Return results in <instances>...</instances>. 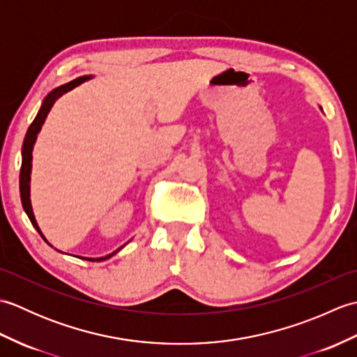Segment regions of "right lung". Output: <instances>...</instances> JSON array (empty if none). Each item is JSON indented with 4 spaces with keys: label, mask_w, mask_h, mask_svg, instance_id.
I'll return each instance as SVG.
<instances>
[{
    "label": "right lung",
    "mask_w": 357,
    "mask_h": 357,
    "mask_svg": "<svg viewBox=\"0 0 357 357\" xmlns=\"http://www.w3.org/2000/svg\"><path fill=\"white\" fill-rule=\"evenodd\" d=\"M86 79H89V77H81V78L73 79L70 82H67V84L55 89V90H53V92H50L47 96H45V100L43 101L41 109H40V112H38V115L35 116L33 123L30 124L29 130L26 133L24 142H22V164H21V172H20L21 202H22V207H24L26 213H27V216L30 219V222H32V225L35 227V229L40 231V234H41V230H40V227H38L36 221H35L32 206H30V170H32V150H33V144L36 141L38 132L41 130V126L44 123V119L47 118V113L50 112L52 105L55 104L64 93L70 92L72 89L79 86L81 82H84ZM115 253H112L109 256H104V257H98V259H90V257H89L87 261H104V259H109V257L113 256Z\"/></svg>",
    "instance_id": "right-lung-1"
}]
</instances>
